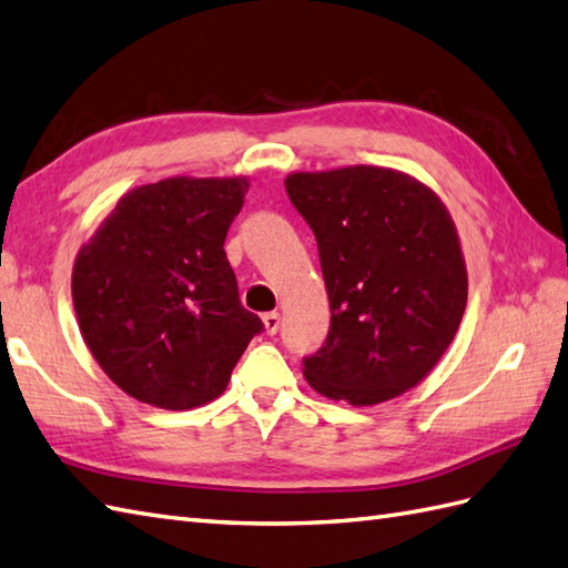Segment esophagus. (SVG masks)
<instances>
[{"mask_svg": "<svg viewBox=\"0 0 568 568\" xmlns=\"http://www.w3.org/2000/svg\"><path fill=\"white\" fill-rule=\"evenodd\" d=\"M263 326H266V334H268V336L278 334V328H281V314H278V312L263 314Z\"/></svg>", "mask_w": 568, "mask_h": 568, "instance_id": "obj_1", "label": "esophagus"}]
</instances>
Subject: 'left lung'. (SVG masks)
I'll return each instance as SVG.
<instances>
[{
    "label": "left lung",
    "instance_id": "8db88e82",
    "mask_svg": "<svg viewBox=\"0 0 568 568\" xmlns=\"http://www.w3.org/2000/svg\"><path fill=\"white\" fill-rule=\"evenodd\" d=\"M285 191L314 232L332 305L324 346L302 361L310 387L353 406L399 397L440 361L467 307L450 213L382 166L300 171Z\"/></svg>",
    "mask_w": 568,
    "mask_h": 568
}]
</instances>
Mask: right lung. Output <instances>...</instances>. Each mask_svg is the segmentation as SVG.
<instances>
[{"label": "right lung", "instance_id": "obj_1", "mask_svg": "<svg viewBox=\"0 0 568 568\" xmlns=\"http://www.w3.org/2000/svg\"><path fill=\"white\" fill-rule=\"evenodd\" d=\"M246 179H164L133 189L79 248L72 300L97 363L144 404L183 412L224 392L263 322L224 254Z\"/></svg>", "mask_w": 568, "mask_h": 568}]
</instances>
